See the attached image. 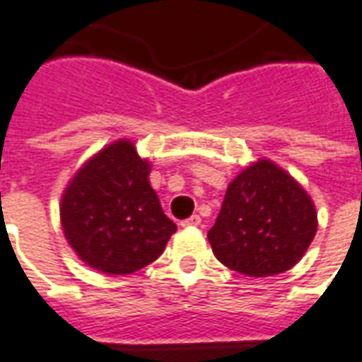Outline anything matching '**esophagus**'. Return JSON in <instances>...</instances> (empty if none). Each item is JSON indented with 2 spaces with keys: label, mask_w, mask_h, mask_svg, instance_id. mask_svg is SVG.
Wrapping results in <instances>:
<instances>
[{
  "label": "esophagus",
  "mask_w": 362,
  "mask_h": 362,
  "mask_svg": "<svg viewBox=\"0 0 362 362\" xmlns=\"http://www.w3.org/2000/svg\"><path fill=\"white\" fill-rule=\"evenodd\" d=\"M180 225H182V227H184V228H189V227H199V225H202V217H199V215H192V217H189V219L182 221Z\"/></svg>",
  "instance_id": "esophagus-1"
}]
</instances>
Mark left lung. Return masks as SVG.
Masks as SVG:
<instances>
[{
  "mask_svg": "<svg viewBox=\"0 0 362 362\" xmlns=\"http://www.w3.org/2000/svg\"><path fill=\"white\" fill-rule=\"evenodd\" d=\"M318 230L306 189L269 158L228 184L219 217L207 233L221 264L248 277H269L300 262Z\"/></svg>",
  "mask_w": 362,
  "mask_h": 362,
  "instance_id": "obj_1",
  "label": "left lung"
}]
</instances>
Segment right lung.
Listing matches in <instances>:
<instances>
[{"label":"right lung","mask_w":362,"mask_h":362,"mask_svg":"<svg viewBox=\"0 0 362 362\" xmlns=\"http://www.w3.org/2000/svg\"><path fill=\"white\" fill-rule=\"evenodd\" d=\"M149 173L151 163L139 157L134 141L118 139L93 155L64 189V236L96 272L127 275L149 266L176 233Z\"/></svg>","instance_id":"obj_1"}]
</instances>
